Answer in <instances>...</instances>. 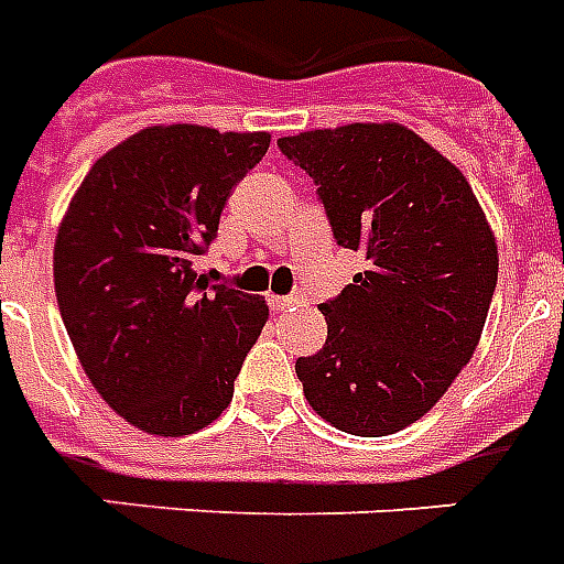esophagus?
<instances>
[{
  "label": "esophagus",
  "instance_id": "esophagus-1",
  "mask_svg": "<svg viewBox=\"0 0 564 564\" xmlns=\"http://www.w3.org/2000/svg\"><path fill=\"white\" fill-rule=\"evenodd\" d=\"M269 304H272V310H278V313H286V310H295L304 304V299L301 295H272L269 299Z\"/></svg>",
  "mask_w": 564,
  "mask_h": 564
}]
</instances>
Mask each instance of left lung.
Instances as JSON below:
<instances>
[{"label":"left lung","mask_w":564,"mask_h":564,"mask_svg":"<svg viewBox=\"0 0 564 564\" xmlns=\"http://www.w3.org/2000/svg\"><path fill=\"white\" fill-rule=\"evenodd\" d=\"M316 181L334 239L366 254L327 339L299 357L310 406L351 436L419 421L471 360L498 283V242L471 184L415 131L354 122L281 137Z\"/></svg>","instance_id":"obj_1"}]
</instances>
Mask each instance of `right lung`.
Listing matches in <instances>:
<instances>
[{
    "label": "right lung",
    "mask_w": 564,
    "mask_h": 564,
    "mask_svg": "<svg viewBox=\"0 0 564 564\" xmlns=\"http://www.w3.org/2000/svg\"><path fill=\"white\" fill-rule=\"evenodd\" d=\"M272 137L152 126L93 163L55 239V295L96 392L134 427L189 436L221 415L263 299L195 272L230 189Z\"/></svg>",
    "instance_id": "add662e5"
}]
</instances>
